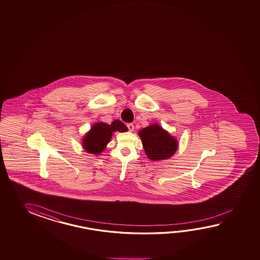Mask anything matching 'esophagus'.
<instances>
[{"mask_svg": "<svg viewBox=\"0 0 260 260\" xmlns=\"http://www.w3.org/2000/svg\"><path fill=\"white\" fill-rule=\"evenodd\" d=\"M127 128L130 132H132L133 130L135 129V126H134L133 123H127Z\"/></svg>", "mask_w": 260, "mask_h": 260, "instance_id": "1", "label": "esophagus"}]
</instances>
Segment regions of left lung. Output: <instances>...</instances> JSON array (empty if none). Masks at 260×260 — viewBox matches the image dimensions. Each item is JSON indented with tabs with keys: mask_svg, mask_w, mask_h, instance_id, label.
<instances>
[{
	"mask_svg": "<svg viewBox=\"0 0 260 260\" xmlns=\"http://www.w3.org/2000/svg\"><path fill=\"white\" fill-rule=\"evenodd\" d=\"M143 148L151 160L170 158L178 148L176 139L157 123L143 128L139 133Z\"/></svg>",
	"mask_w": 260,
	"mask_h": 260,
	"instance_id": "1",
	"label": "left lung"
}]
</instances>
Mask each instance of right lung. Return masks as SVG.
Returning <instances> with one entry per match:
<instances>
[{"instance_id":"add662e5","label":"right lung","mask_w":260,"mask_h":260,"mask_svg":"<svg viewBox=\"0 0 260 260\" xmlns=\"http://www.w3.org/2000/svg\"><path fill=\"white\" fill-rule=\"evenodd\" d=\"M127 130L124 123L119 120L113 121L112 124L97 122L83 138V148L87 152L91 153L93 155L101 154L106 148L108 143L110 142L112 133L115 131L126 132Z\"/></svg>"}]
</instances>
